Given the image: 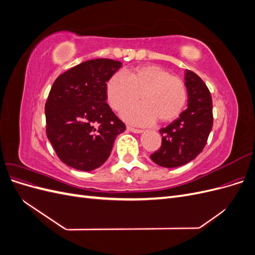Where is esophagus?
Wrapping results in <instances>:
<instances>
[{"mask_svg": "<svg viewBox=\"0 0 255 255\" xmlns=\"http://www.w3.org/2000/svg\"><path fill=\"white\" fill-rule=\"evenodd\" d=\"M127 128L128 129V130H130V132H133V133H137V134H139V133H142L143 132V129H140V128H132V127H127Z\"/></svg>", "mask_w": 255, "mask_h": 255, "instance_id": "1", "label": "esophagus"}]
</instances>
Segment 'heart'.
Here are the masks:
<instances>
[{
    "label": "heart",
    "mask_w": 255,
    "mask_h": 255,
    "mask_svg": "<svg viewBox=\"0 0 255 255\" xmlns=\"http://www.w3.org/2000/svg\"><path fill=\"white\" fill-rule=\"evenodd\" d=\"M107 101L116 112L134 104L140 96L141 104L129 107L122 114L127 121L138 126L170 122L179 117L187 101L184 82L167 69L146 65L137 67L128 78L122 72L111 76L106 86Z\"/></svg>",
    "instance_id": "1"
}]
</instances>
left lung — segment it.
<instances>
[{"label": "left lung", "mask_w": 255, "mask_h": 255, "mask_svg": "<svg viewBox=\"0 0 255 255\" xmlns=\"http://www.w3.org/2000/svg\"><path fill=\"white\" fill-rule=\"evenodd\" d=\"M187 109L166 128L159 129L160 148L151 154L158 166L175 168L189 163L202 152L213 128L212 96L205 83L190 70L185 72Z\"/></svg>", "instance_id": "left-lung-1"}]
</instances>
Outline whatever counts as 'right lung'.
Masks as SVG:
<instances>
[{
  "label": "right lung",
  "mask_w": 255,
  "mask_h": 255,
  "mask_svg": "<svg viewBox=\"0 0 255 255\" xmlns=\"http://www.w3.org/2000/svg\"><path fill=\"white\" fill-rule=\"evenodd\" d=\"M120 61H84L60 74L45 103L47 136L59 159L81 171H91L110 157L126 125L106 103V86Z\"/></svg>",
  "instance_id": "1"
}]
</instances>
